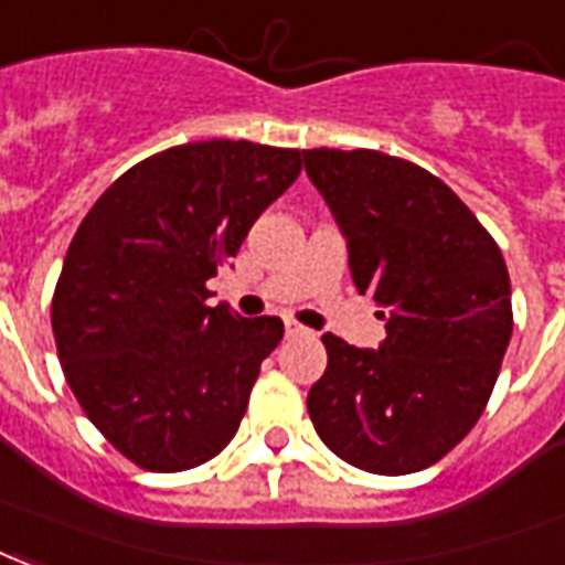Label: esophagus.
I'll return each mask as SVG.
<instances>
[{
  "label": "esophagus",
  "mask_w": 565,
  "mask_h": 565,
  "mask_svg": "<svg viewBox=\"0 0 565 565\" xmlns=\"http://www.w3.org/2000/svg\"><path fill=\"white\" fill-rule=\"evenodd\" d=\"M284 332L287 338H302V335H311V329L302 323H296V320H284Z\"/></svg>",
  "instance_id": "34e87169"
}]
</instances>
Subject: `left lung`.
Returning a JSON list of instances; mask_svg holds the SVG:
<instances>
[{"label": "left lung", "instance_id": "1", "mask_svg": "<svg viewBox=\"0 0 565 565\" xmlns=\"http://www.w3.org/2000/svg\"><path fill=\"white\" fill-rule=\"evenodd\" d=\"M302 158L347 236L359 294L388 308L380 350L323 335L311 422L359 470H425L470 434L494 392L512 338L503 254L452 188L413 161L374 149Z\"/></svg>", "mask_w": 565, "mask_h": 565}]
</instances>
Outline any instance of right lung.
Instances as JSON below:
<instances>
[{
  "label": "right lung",
  "instance_id": "add662e5",
  "mask_svg": "<svg viewBox=\"0 0 565 565\" xmlns=\"http://www.w3.org/2000/svg\"><path fill=\"white\" fill-rule=\"evenodd\" d=\"M299 170V149L173 146L125 170L74 233L50 308L62 371L137 467L191 470L233 440L284 323L212 308L206 281Z\"/></svg>",
  "mask_w": 565,
  "mask_h": 565
}]
</instances>
